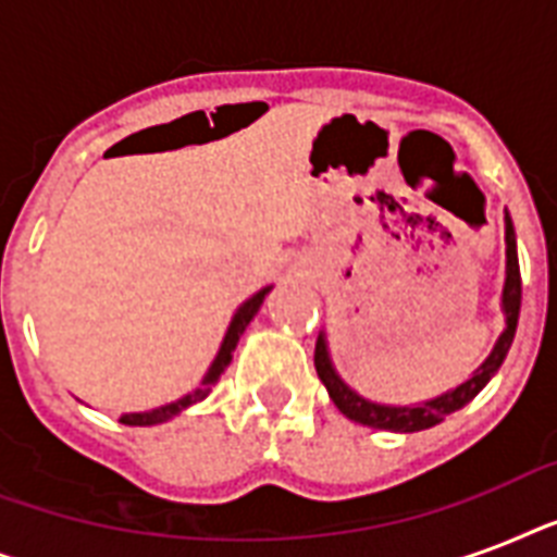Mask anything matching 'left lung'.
Instances as JSON below:
<instances>
[{
    "mask_svg": "<svg viewBox=\"0 0 557 557\" xmlns=\"http://www.w3.org/2000/svg\"><path fill=\"white\" fill-rule=\"evenodd\" d=\"M503 314H506V330L500 332V338H497L494 349L488 352V358L471 372V379H466L459 387L448 389V393H442V396L431 398V401H422V405H379V401H370V398L358 396L356 389L349 387L347 381L338 375V370L332 367L330 344H326V335H323V332L318 335V344H314V370H318V379L323 381V387L330 389V398L335 401V407H338L341 413L347 416V419H352V422L375 428V431H424V428L440 424L445 416L459 410V407H466L468 401L494 379V372L500 370V364L506 361V356H509L515 332H518L520 265L518 239H515V225H511L509 213H506V283H503Z\"/></svg>",
    "mask_w": 557,
    "mask_h": 557,
    "instance_id": "8db88e82",
    "label": "left lung"
}]
</instances>
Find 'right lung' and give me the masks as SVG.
I'll use <instances>...</instances> for the list:
<instances>
[{"label":"right lung","mask_w":557,"mask_h":557,"mask_svg":"<svg viewBox=\"0 0 557 557\" xmlns=\"http://www.w3.org/2000/svg\"><path fill=\"white\" fill-rule=\"evenodd\" d=\"M271 292V286L260 288L257 295L248 297L239 309L234 312V318H231V326H227L225 338H222V347H219L216 358H213V364L208 367V372H205V379H201V384L193 393H187V396H182L178 401H170V405H161L156 407V410H144V413H124L121 416V422L124 424H135V428H147V424H161L168 422V419H173V416H178L185 407L196 405V401H201V398L208 396L210 389H213V384L219 381V375L227 370V364H231V358H234V349L236 344H239V338H243L245 326L253 321V314L260 312L262 300H265V295Z\"/></svg>","instance_id":"obj_1"}]
</instances>
